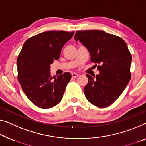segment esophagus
<instances>
[{"label": "esophagus", "instance_id": "1", "mask_svg": "<svg viewBox=\"0 0 146 146\" xmlns=\"http://www.w3.org/2000/svg\"><path fill=\"white\" fill-rule=\"evenodd\" d=\"M71 76H72V77H73V78H76V77H77L78 76H79V75H78L77 73H71Z\"/></svg>", "mask_w": 146, "mask_h": 146}]
</instances>
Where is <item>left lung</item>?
<instances>
[{"label": "left lung", "mask_w": 146, "mask_h": 146, "mask_svg": "<svg viewBox=\"0 0 146 146\" xmlns=\"http://www.w3.org/2000/svg\"><path fill=\"white\" fill-rule=\"evenodd\" d=\"M75 40L86 47L91 62L99 64V75H86V98L97 107H108L120 96L131 78L132 56L127 43L118 36L100 30L76 31Z\"/></svg>", "instance_id": "8db88e82"}]
</instances>
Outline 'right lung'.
Here are the masks:
<instances>
[{
    "instance_id": "1",
    "label": "right lung",
    "mask_w": 146,
    "mask_h": 146,
    "mask_svg": "<svg viewBox=\"0 0 146 146\" xmlns=\"http://www.w3.org/2000/svg\"><path fill=\"white\" fill-rule=\"evenodd\" d=\"M74 31L41 33L25 41L17 59V78L22 90L33 104L42 109L53 108L62 100L70 73L50 75V64L59 59L64 44Z\"/></svg>"
}]
</instances>
